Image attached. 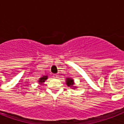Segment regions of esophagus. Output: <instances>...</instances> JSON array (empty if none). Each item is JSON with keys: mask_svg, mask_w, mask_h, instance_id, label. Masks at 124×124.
<instances>
[{"mask_svg": "<svg viewBox=\"0 0 124 124\" xmlns=\"http://www.w3.org/2000/svg\"><path fill=\"white\" fill-rule=\"evenodd\" d=\"M53 77H54V78H58V75H53Z\"/></svg>", "mask_w": 124, "mask_h": 124, "instance_id": "34e87169", "label": "esophagus"}]
</instances>
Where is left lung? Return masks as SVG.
Returning a JSON list of instances; mask_svg holds the SVG:
<instances>
[{"instance_id": "left-lung-1", "label": "left lung", "mask_w": 124, "mask_h": 124, "mask_svg": "<svg viewBox=\"0 0 124 124\" xmlns=\"http://www.w3.org/2000/svg\"><path fill=\"white\" fill-rule=\"evenodd\" d=\"M66 84L68 86L73 89H76L77 87V86L75 85V82H74V80L72 78H66Z\"/></svg>"}]
</instances>
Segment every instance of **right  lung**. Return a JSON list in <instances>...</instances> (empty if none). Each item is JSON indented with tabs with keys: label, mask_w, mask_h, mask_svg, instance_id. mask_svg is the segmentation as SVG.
<instances>
[{
	"label": "right lung",
	"mask_w": 124,
	"mask_h": 124,
	"mask_svg": "<svg viewBox=\"0 0 124 124\" xmlns=\"http://www.w3.org/2000/svg\"><path fill=\"white\" fill-rule=\"evenodd\" d=\"M47 78H48V76L47 75L42 76V77H40L39 79V80H38V82H39V84L40 85H42L45 82V81H46V80L47 79Z\"/></svg>",
	"instance_id": "add662e5"
}]
</instances>
